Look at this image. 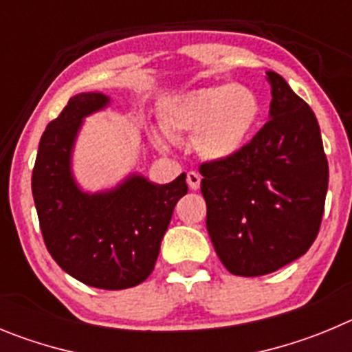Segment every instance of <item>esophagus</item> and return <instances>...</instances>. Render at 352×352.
<instances>
[{
	"label": "esophagus",
	"instance_id": "obj_1",
	"mask_svg": "<svg viewBox=\"0 0 352 352\" xmlns=\"http://www.w3.org/2000/svg\"><path fill=\"white\" fill-rule=\"evenodd\" d=\"M186 180H188L189 188H191L192 191H196V189L199 188L201 177H199V173H196V172H188V177H186Z\"/></svg>",
	"mask_w": 352,
	"mask_h": 352
}]
</instances>
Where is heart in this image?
I'll use <instances>...</instances> for the list:
<instances>
[{
  "instance_id": "obj_1",
  "label": "heart",
  "mask_w": 352,
  "mask_h": 352,
  "mask_svg": "<svg viewBox=\"0 0 352 352\" xmlns=\"http://www.w3.org/2000/svg\"><path fill=\"white\" fill-rule=\"evenodd\" d=\"M259 116V101L240 84L199 87L170 96L161 105V121L173 138L195 137V148L207 161L230 160L245 144ZM154 133L160 147H168V137Z\"/></svg>"
}]
</instances>
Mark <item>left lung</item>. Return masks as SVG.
<instances>
[{"instance_id":"left-lung-1","label":"left lung","mask_w":352,"mask_h":352,"mask_svg":"<svg viewBox=\"0 0 352 352\" xmlns=\"http://www.w3.org/2000/svg\"><path fill=\"white\" fill-rule=\"evenodd\" d=\"M267 75L270 121L235 156L199 166L212 245L242 277L272 274L309 251L328 189L314 112L280 75Z\"/></svg>"}]
</instances>
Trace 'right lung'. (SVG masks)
<instances>
[{
	"label": "right lung",
	"instance_id": "1",
	"mask_svg": "<svg viewBox=\"0 0 352 352\" xmlns=\"http://www.w3.org/2000/svg\"><path fill=\"white\" fill-rule=\"evenodd\" d=\"M109 105L103 93L69 98L40 138L31 189L54 261L87 286L126 289L153 274L161 240L188 184L186 173L170 184L131 173L112 189L84 191L72 172L75 140L85 117Z\"/></svg>",
	"mask_w": 352,
	"mask_h": 352
}]
</instances>
